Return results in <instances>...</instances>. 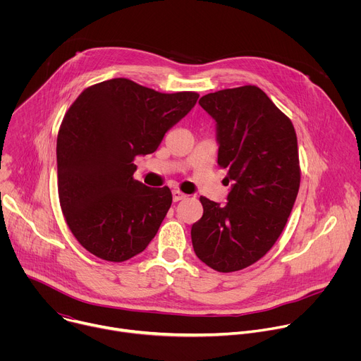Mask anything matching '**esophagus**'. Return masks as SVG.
<instances>
[{
	"label": "esophagus",
	"instance_id": "esophagus-1",
	"mask_svg": "<svg viewBox=\"0 0 361 361\" xmlns=\"http://www.w3.org/2000/svg\"><path fill=\"white\" fill-rule=\"evenodd\" d=\"M187 195L184 192H181L180 190H173V200L177 202L180 200H184Z\"/></svg>",
	"mask_w": 361,
	"mask_h": 361
}]
</instances>
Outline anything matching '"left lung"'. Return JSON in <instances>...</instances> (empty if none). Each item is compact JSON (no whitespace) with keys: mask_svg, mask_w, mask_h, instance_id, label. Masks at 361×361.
Here are the masks:
<instances>
[{"mask_svg":"<svg viewBox=\"0 0 361 361\" xmlns=\"http://www.w3.org/2000/svg\"><path fill=\"white\" fill-rule=\"evenodd\" d=\"M198 104L217 123V163L233 187L226 205L200 197L204 213L191 241L213 270L238 271L264 257L286 227L301 177L297 135L255 85L210 92Z\"/></svg>","mask_w":361,"mask_h":361,"instance_id":"obj_1","label":"left lung"}]
</instances>
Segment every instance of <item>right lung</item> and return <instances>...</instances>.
Wrapping results in <instances>:
<instances>
[{
    "instance_id": "obj_1",
    "label": "right lung",
    "mask_w": 361,
    "mask_h": 361,
    "mask_svg": "<svg viewBox=\"0 0 361 361\" xmlns=\"http://www.w3.org/2000/svg\"><path fill=\"white\" fill-rule=\"evenodd\" d=\"M194 91L159 92L128 78L85 88L57 137L59 197L77 241L98 259L121 263L157 234L170 188L134 180V160L156 151L164 134L195 106Z\"/></svg>"
}]
</instances>
